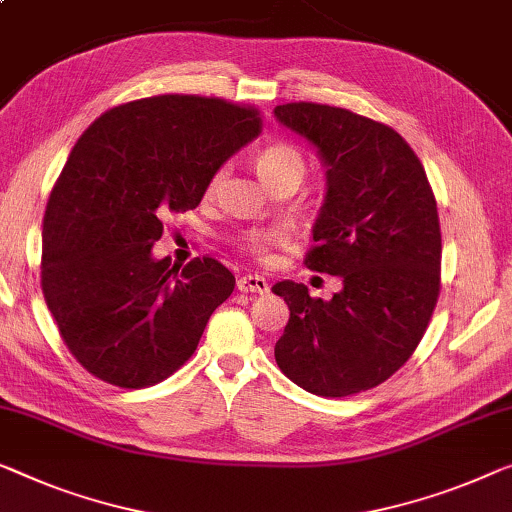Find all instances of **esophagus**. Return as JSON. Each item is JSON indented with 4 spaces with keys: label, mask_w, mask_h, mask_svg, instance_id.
Here are the masks:
<instances>
[{
    "label": "esophagus",
    "mask_w": 512,
    "mask_h": 512,
    "mask_svg": "<svg viewBox=\"0 0 512 512\" xmlns=\"http://www.w3.org/2000/svg\"><path fill=\"white\" fill-rule=\"evenodd\" d=\"M236 287L241 289V292H255V294H266L269 292V282L262 276H241L236 280Z\"/></svg>",
    "instance_id": "34e87169"
}]
</instances>
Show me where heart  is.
<instances>
[{"mask_svg":"<svg viewBox=\"0 0 512 512\" xmlns=\"http://www.w3.org/2000/svg\"><path fill=\"white\" fill-rule=\"evenodd\" d=\"M257 170L269 183H276L280 179H296L301 181L305 174V156L301 154L299 147L287 142H276L264 147L257 154ZM227 177V167L220 165L216 172L211 174L207 183V193H216V190L223 186ZM282 239L280 230H246L239 236L241 248L250 253L253 257H269V246Z\"/></svg>","mask_w":512,"mask_h":512,"instance_id":"obj_1","label":"heart"}]
</instances>
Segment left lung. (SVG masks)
<instances>
[{
    "label": "left lung",
    "instance_id": "8db88e82",
    "mask_svg": "<svg viewBox=\"0 0 512 512\" xmlns=\"http://www.w3.org/2000/svg\"><path fill=\"white\" fill-rule=\"evenodd\" d=\"M273 112L315 144L326 167L305 266L342 278L331 301L312 299L301 282L273 285L289 305L276 363L308 393L347 398L395 375L427 331L441 289L437 200L391 126L305 101Z\"/></svg>",
    "mask_w": 512,
    "mask_h": 512
}]
</instances>
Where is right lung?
I'll use <instances>...</instances> for the list:
<instances>
[{
    "mask_svg": "<svg viewBox=\"0 0 512 512\" xmlns=\"http://www.w3.org/2000/svg\"><path fill=\"white\" fill-rule=\"evenodd\" d=\"M259 131L253 105L163 94L117 105L75 142L45 207L41 287L89 375L147 388L193 356L234 276L213 257L170 266L151 246Z\"/></svg>",
    "mask_w": 512,
    "mask_h": 512,
    "instance_id": "1",
    "label": "right lung"
}]
</instances>
